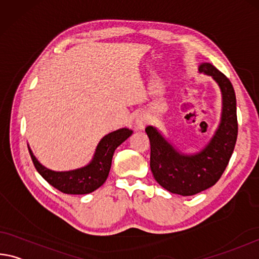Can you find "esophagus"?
<instances>
[{
	"instance_id": "obj_1",
	"label": "esophagus",
	"mask_w": 259,
	"mask_h": 259,
	"mask_svg": "<svg viewBox=\"0 0 259 259\" xmlns=\"http://www.w3.org/2000/svg\"><path fill=\"white\" fill-rule=\"evenodd\" d=\"M145 123H146V117H145V115H143V114H139V115H137L136 120H135V124L137 125V128H139V129L144 128Z\"/></svg>"
}]
</instances>
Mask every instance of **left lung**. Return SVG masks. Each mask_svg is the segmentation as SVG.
<instances>
[{
	"label": "left lung",
	"mask_w": 259,
	"mask_h": 259,
	"mask_svg": "<svg viewBox=\"0 0 259 259\" xmlns=\"http://www.w3.org/2000/svg\"><path fill=\"white\" fill-rule=\"evenodd\" d=\"M199 72L211 76L223 94L220 124L210 143L196 154L175 150L154 126L145 129L150 138V167L155 181L171 194L192 196L219 181L227 167L237 138L236 97L231 80L211 63H202Z\"/></svg>",
	"instance_id": "8db88e82"
}]
</instances>
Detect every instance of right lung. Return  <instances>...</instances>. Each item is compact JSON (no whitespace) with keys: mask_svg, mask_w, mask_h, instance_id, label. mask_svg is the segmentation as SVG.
<instances>
[{"mask_svg":"<svg viewBox=\"0 0 259 259\" xmlns=\"http://www.w3.org/2000/svg\"><path fill=\"white\" fill-rule=\"evenodd\" d=\"M133 130L122 128L113 131L101 139L96 153L89 165L68 171H54L46 168L36 160L30 147L31 159L38 173L46 181L64 194L85 195L100 188L108 178L113 154L116 147L131 136Z\"/></svg>","mask_w":259,"mask_h":259,"instance_id":"1","label":"right lung"}]
</instances>
